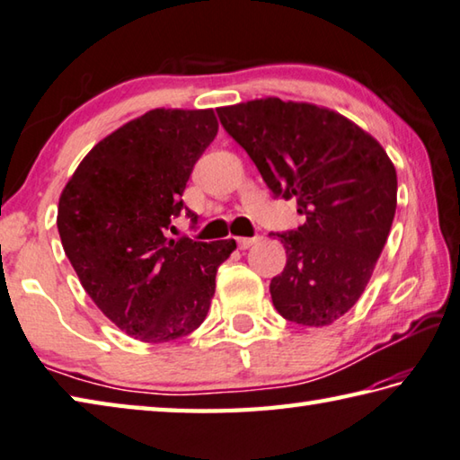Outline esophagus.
Segmentation results:
<instances>
[{
  "label": "esophagus",
  "mask_w": 460,
  "mask_h": 460,
  "mask_svg": "<svg viewBox=\"0 0 460 460\" xmlns=\"http://www.w3.org/2000/svg\"><path fill=\"white\" fill-rule=\"evenodd\" d=\"M261 237H237V245L239 249H249L251 245H255V243H259Z\"/></svg>",
  "instance_id": "obj_1"
}]
</instances>
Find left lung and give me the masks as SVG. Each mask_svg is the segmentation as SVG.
Instances as JSON below:
<instances>
[{
	"instance_id": "obj_1",
	"label": "left lung",
	"mask_w": 460,
	"mask_h": 460,
	"mask_svg": "<svg viewBox=\"0 0 460 460\" xmlns=\"http://www.w3.org/2000/svg\"><path fill=\"white\" fill-rule=\"evenodd\" d=\"M221 125L267 187L296 199L305 223L269 233L287 265L269 291L287 321L325 327L353 307L373 275L397 209V171L381 143L347 117L279 97L219 107Z\"/></svg>"
}]
</instances>
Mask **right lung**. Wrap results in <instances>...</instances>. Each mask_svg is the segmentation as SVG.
Listing matches in <instances>:
<instances>
[{
    "mask_svg": "<svg viewBox=\"0 0 460 460\" xmlns=\"http://www.w3.org/2000/svg\"><path fill=\"white\" fill-rule=\"evenodd\" d=\"M213 110H151L107 135L63 187L58 229L69 263L107 319L143 343H169L207 317L235 239H169ZM197 221V215L187 211Z\"/></svg>",
    "mask_w": 460,
    "mask_h": 460,
    "instance_id": "add662e5",
    "label": "right lung"
}]
</instances>
